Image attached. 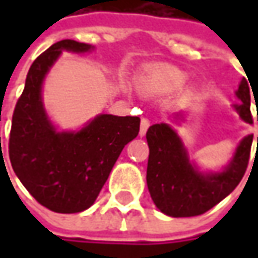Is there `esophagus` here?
Instances as JSON below:
<instances>
[{
	"label": "esophagus",
	"mask_w": 258,
	"mask_h": 258,
	"mask_svg": "<svg viewBox=\"0 0 258 258\" xmlns=\"http://www.w3.org/2000/svg\"><path fill=\"white\" fill-rule=\"evenodd\" d=\"M149 126H151L149 119L144 117V119L141 120V131H139V135H141V136H145V135H146V131H148V127H149Z\"/></svg>",
	"instance_id": "34e87169"
}]
</instances>
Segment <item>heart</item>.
I'll list each match as a JSON object with an SVG mask.
<instances>
[{"mask_svg":"<svg viewBox=\"0 0 258 258\" xmlns=\"http://www.w3.org/2000/svg\"><path fill=\"white\" fill-rule=\"evenodd\" d=\"M183 80H185V75L182 72L176 69H168V70L151 73L145 80V86L149 90H165L182 85Z\"/></svg>","mask_w":258,"mask_h":258,"instance_id":"obj_1","label":"heart"}]
</instances>
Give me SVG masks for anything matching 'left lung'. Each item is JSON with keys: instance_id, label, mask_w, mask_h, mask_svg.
<instances>
[{"instance_id": "8db88e82", "label": "left lung", "mask_w": 258, "mask_h": 258, "mask_svg": "<svg viewBox=\"0 0 258 258\" xmlns=\"http://www.w3.org/2000/svg\"><path fill=\"white\" fill-rule=\"evenodd\" d=\"M235 94L240 103L234 104V109L245 123L251 124L250 87L245 80H241ZM175 117L179 119L182 114L178 113ZM146 141L149 146L146 182L154 204L169 217H195L223 201L243 179L250 159L253 135L245 136L240 142L224 171L210 173L200 172L189 162L179 136L169 124H152L146 132Z\"/></svg>"}]
</instances>
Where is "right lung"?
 Masks as SVG:
<instances>
[{"mask_svg":"<svg viewBox=\"0 0 258 258\" xmlns=\"http://www.w3.org/2000/svg\"><path fill=\"white\" fill-rule=\"evenodd\" d=\"M93 47L61 40L31 64L15 104L8 154L15 175L45 208L75 214L93 205L124 148L139 134L138 116L99 114L79 132H57L45 114L41 86L63 50Z\"/></svg>","mask_w":258,"mask_h":258,"instance_id":"right-lung-1","label":"right lung"}]
</instances>
